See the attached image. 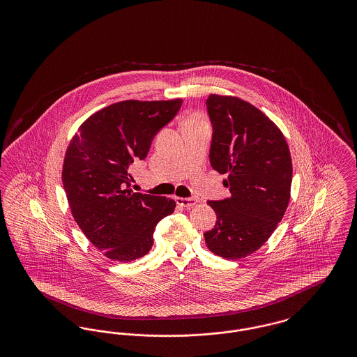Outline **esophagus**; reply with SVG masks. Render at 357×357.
Here are the masks:
<instances>
[{
	"label": "esophagus",
	"mask_w": 357,
	"mask_h": 357,
	"mask_svg": "<svg viewBox=\"0 0 357 357\" xmlns=\"http://www.w3.org/2000/svg\"><path fill=\"white\" fill-rule=\"evenodd\" d=\"M176 204L182 207H191L197 204V201L194 198H176Z\"/></svg>",
	"instance_id": "1"
}]
</instances>
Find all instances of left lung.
<instances>
[{"instance_id": "1", "label": "left lung", "mask_w": 357, "mask_h": 357, "mask_svg": "<svg viewBox=\"0 0 357 357\" xmlns=\"http://www.w3.org/2000/svg\"><path fill=\"white\" fill-rule=\"evenodd\" d=\"M213 126L210 165L227 174L230 198L208 201L217 214L204 233L210 252L238 259L258 250L282 220L291 186V158L280 128L250 102L210 95L206 100Z\"/></svg>"}]
</instances>
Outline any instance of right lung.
Instances as JSON below:
<instances>
[{
	"instance_id": "add662e5",
	"label": "right lung",
	"mask_w": 357,
	"mask_h": 357,
	"mask_svg": "<svg viewBox=\"0 0 357 357\" xmlns=\"http://www.w3.org/2000/svg\"><path fill=\"white\" fill-rule=\"evenodd\" d=\"M182 102L111 104L85 120L69 143L63 185L72 215L109 259L131 262L147 255L158 222L174 213L170 198L134 192L128 167L147 156Z\"/></svg>"
}]
</instances>
